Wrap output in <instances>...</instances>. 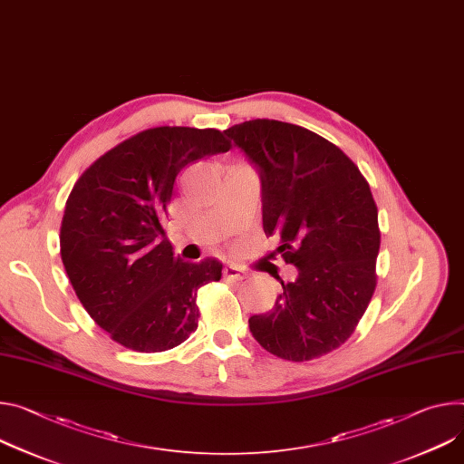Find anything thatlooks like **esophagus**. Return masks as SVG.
<instances>
[{
    "mask_svg": "<svg viewBox=\"0 0 464 464\" xmlns=\"http://www.w3.org/2000/svg\"><path fill=\"white\" fill-rule=\"evenodd\" d=\"M224 276H226L227 279L242 281V279L246 277V272H244L242 268H238V266H233V265H229V266H226V268H224Z\"/></svg>",
    "mask_w": 464,
    "mask_h": 464,
    "instance_id": "obj_1",
    "label": "esophagus"
}]
</instances>
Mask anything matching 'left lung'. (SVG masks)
Returning a JSON list of instances; mask_svg holds the SVG:
<instances>
[{
  "mask_svg": "<svg viewBox=\"0 0 464 464\" xmlns=\"http://www.w3.org/2000/svg\"><path fill=\"white\" fill-rule=\"evenodd\" d=\"M224 133L259 168L265 233L298 268L249 331L285 361L327 355L353 334L377 285L382 233L370 185L341 148L300 125L257 118Z\"/></svg>",
  "mask_w": 464,
  "mask_h": 464,
  "instance_id": "1",
  "label": "left lung"
}]
</instances>
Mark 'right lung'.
Listing matches in <instances>:
<instances>
[{
    "mask_svg": "<svg viewBox=\"0 0 464 464\" xmlns=\"http://www.w3.org/2000/svg\"><path fill=\"white\" fill-rule=\"evenodd\" d=\"M229 150L218 130L162 125L116 144L75 181L61 259L82 307L123 348L166 352L198 329V290L222 277V263L176 257L162 220L183 168Z\"/></svg>",
    "mask_w": 464,
    "mask_h": 464,
    "instance_id": "obj_1",
    "label": "right lung"
}]
</instances>
